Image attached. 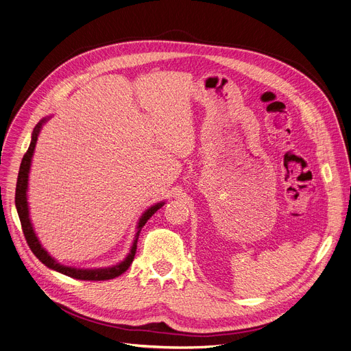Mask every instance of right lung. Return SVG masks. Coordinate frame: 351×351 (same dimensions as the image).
I'll use <instances>...</instances> for the list:
<instances>
[{
  "label": "right lung",
  "mask_w": 351,
  "mask_h": 351,
  "mask_svg": "<svg viewBox=\"0 0 351 351\" xmlns=\"http://www.w3.org/2000/svg\"><path fill=\"white\" fill-rule=\"evenodd\" d=\"M51 119L49 117H44L40 120L38 125L35 126L32 136H31V144L28 147V152L25 153L23 161H21V167H19V173H18V180H16V189H15V207H16V213L21 221V225H23V231L25 235V239L29 245L31 251L34 252V255L43 262L45 266H48L49 269L56 271L62 275H66L71 276L73 279H79V280H108V279H113L120 276L121 274H125L129 266L132 265L133 259H134V254L137 250V239H138V234L141 231V228L146 222L152 218V215L160 210L164 204V201H160L154 205H152L150 208H147L144 211L137 222V231L132 243V248L130 252L128 254V256L123 259L121 262H119L117 265L113 266H108V267H95V269H80V267H73V266H66V265H62L59 263L56 259H53L48 251L44 248L43 245H40L35 231H34V226L29 218V207H28V198H27V191H28V180H29V170H31V162H32V156L35 152V146H36V140L38 136L40 133V129L45 125V123Z\"/></svg>",
  "instance_id": "add662e5"
}]
</instances>
